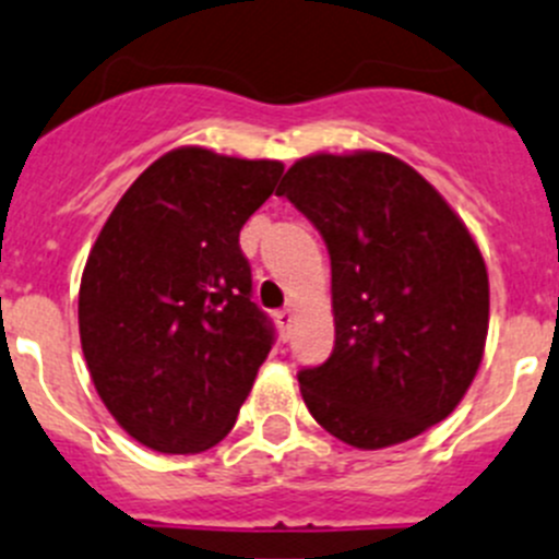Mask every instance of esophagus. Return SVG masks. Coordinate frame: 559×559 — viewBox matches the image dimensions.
Listing matches in <instances>:
<instances>
[{
    "label": "esophagus",
    "mask_w": 559,
    "mask_h": 559,
    "mask_svg": "<svg viewBox=\"0 0 559 559\" xmlns=\"http://www.w3.org/2000/svg\"><path fill=\"white\" fill-rule=\"evenodd\" d=\"M276 326H280V332H283V337H288L290 326H294V310H276Z\"/></svg>",
    "instance_id": "esophagus-1"
}]
</instances>
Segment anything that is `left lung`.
I'll use <instances>...</instances> for the list:
<instances>
[{
	"label": "left lung",
	"mask_w": 559,
	"mask_h": 559,
	"mask_svg": "<svg viewBox=\"0 0 559 559\" xmlns=\"http://www.w3.org/2000/svg\"><path fill=\"white\" fill-rule=\"evenodd\" d=\"M276 194L316 225L332 260V356L299 373L316 423L381 450L450 417L488 334L486 260L464 219L381 151L299 158Z\"/></svg>",
	"instance_id": "1"
}]
</instances>
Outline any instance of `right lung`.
I'll return each instance as SVG.
<instances>
[{"label": "right lung", "mask_w": 559, "mask_h": 559, "mask_svg": "<svg viewBox=\"0 0 559 559\" xmlns=\"http://www.w3.org/2000/svg\"><path fill=\"white\" fill-rule=\"evenodd\" d=\"M274 158L183 145L129 186L84 263L79 337L117 425L189 455L233 430L274 332L238 233L283 175Z\"/></svg>", "instance_id": "add662e5"}]
</instances>
